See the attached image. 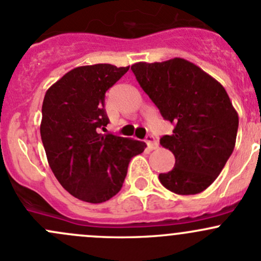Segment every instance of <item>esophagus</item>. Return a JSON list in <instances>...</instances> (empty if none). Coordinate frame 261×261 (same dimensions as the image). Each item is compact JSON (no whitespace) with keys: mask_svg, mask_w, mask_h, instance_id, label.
Wrapping results in <instances>:
<instances>
[{"mask_svg":"<svg viewBox=\"0 0 261 261\" xmlns=\"http://www.w3.org/2000/svg\"><path fill=\"white\" fill-rule=\"evenodd\" d=\"M146 143H147V146H148V148H149L150 150L155 149V148H157V147H158L157 139H155L154 137L152 136V134H148V136L146 137Z\"/></svg>","mask_w":261,"mask_h":261,"instance_id":"1","label":"esophagus"}]
</instances>
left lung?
I'll return each mask as SVG.
<instances>
[{"instance_id": "8db88e82", "label": "left lung", "mask_w": 261, "mask_h": 261, "mask_svg": "<svg viewBox=\"0 0 261 261\" xmlns=\"http://www.w3.org/2000/svg\"><path fill=\"white\" fill-rule=\"evenodd\" d=\"M132 71L166 120L174 125L161 146L174 154V167L160 173L177 195L202 192L217 178L232 153L238 112L225 88L195 64L181 58L136 63Z\"/></svg>"}]
</instances>
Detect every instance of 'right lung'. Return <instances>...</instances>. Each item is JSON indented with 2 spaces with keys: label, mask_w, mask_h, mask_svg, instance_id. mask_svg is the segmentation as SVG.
<instances>
[{
  "label": "right lung",
  "mask_w": 261,
  "mask_h": 261,
  "mask_svg": "<svg viewBox=\"0 0 261 261\" xmlns=\"http://www.w3.org/2000/svg\"><path fill=\"white\" fill-rule=\"evenodd\" d=\"M128 70L111 64L79 66L45 94L40 133L47 162L61 186L85 202L117 195L132 157L146 148L144 142L100 133L109 123L106 91Z\"/></svg>",
  "instance_id": "right-lung-1"
}]
</instances>
